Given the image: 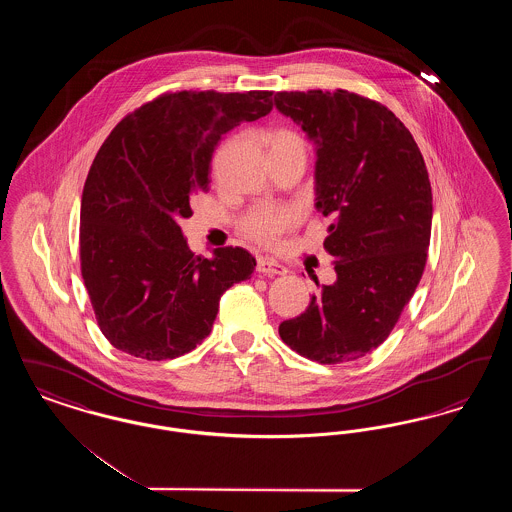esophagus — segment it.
<instances>
[{"label":"esophagus","mask_w":512,"mask_h":512,"mask_svg":"<svg viewBox=\"0 0 512 512\" xmlns=\"http://www.w3.org/2000/svg\"><path fill=\"white\" fill-rule=\"evenodd\" d=\"M257 272L263 274V276H286V274H288V268L284 267V265H280V263L274 261V259L259 257V259H257Z\"/></svg>","instance_id":"esophagus-1"}]
</instances>
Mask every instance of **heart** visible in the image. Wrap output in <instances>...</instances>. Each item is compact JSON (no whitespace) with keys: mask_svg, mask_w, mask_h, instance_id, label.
<instances>
[{"mask_svg":"<svg viewBox=\"0 0 512 512\" xmlns=\"http://www.w3.org/2000/svg\"><path fill=\"white\" fill-rule=\"evenodd\" d=\"M270 157L282 155V153H293L305 157V140L288 128L272 130L265 136ZM297 211L290 207H272V205H261L253 209L244 222L242 228L251 238H255L261 244H276L286 232H290L297 224Z\"/></svg>","mask_w":512,"mask_h":512,"instance_id":"obj_1","label":"heart"}]
</instances>
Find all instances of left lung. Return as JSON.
<instances>
[{"label":"left lung","instance_id":"left-lung-1","mask_svg":"<svg viewBox=\"0 0 512 512\" xmlns=\"http://www.w3.org/2000/svg\"><path fill=\"white\" fill-rule=\"evenodd\" d=\"M276 109L315 146L318 211L336 280L280 338L320 365L365 357L390 336L426 267L432 188L411 132L388 107L338 90L280 92Z\"/></svg>","mask_w":512,"mask_h":512}]
</instances>
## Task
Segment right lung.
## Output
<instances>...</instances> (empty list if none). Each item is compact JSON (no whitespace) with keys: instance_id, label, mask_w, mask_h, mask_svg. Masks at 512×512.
Segmentation results:
<instances>
[{"instance_id":"right-lung-1","label":"right lung","mask_w":512,"mask_h":512,"mask_svg":"<svg viewBox=\"0 0 512 512\" xmlns=\"http://www.w3.org/2000/svg\"><path fill=\"white\" fill-rule=\"evenodd\" d=\"M272 92H176L122 119L99 147L80 205L82 278L103 336L146 361L205 340L220 295L251 278L244 247L195 255L180 220L207 190L220 136L272 109Z\"/></svg>"}]
</instances>
